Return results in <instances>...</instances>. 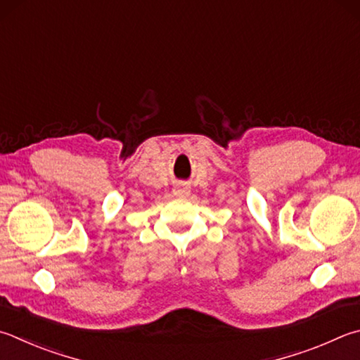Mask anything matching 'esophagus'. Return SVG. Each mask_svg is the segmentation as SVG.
I'll return each instance as SVG.
<instances>
[{
    "instance_id": "34e87169",
    "label": "esophagus",
    "mask_w": 360,
    "mask_h": 360,
    "mask_svg": "<svg viewBox=\"0 0 360 360\" xmlns=\"http://www.w3.org/2000/svg\"><path fill=\"white\" fill-rule=\"evenodd\" d=\"M174 195H178V197H187L188 193H191V188H188V186L186 184H178L174 187Z\"/></svg>"
}]
</instances>
